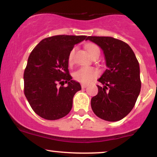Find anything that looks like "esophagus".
Masks as SVG:
<instances>
[{
  "mask_svg": "<svg viewBox=\"0 0 157 157\" xmlns=\"http://www.w3.org/2000/svg\"><path fill=\"white\" fill-rule=\"evenodd\" d=\"M88 86L87 84H84V83H82L81 84V87H82V89H86V87Z\"/></svg>",
  "mask_w": 157,
  "mask_h": 157,
  "instance_id": "obj_1",
  "label": "esophagus"
}]
</instances>
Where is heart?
Segmentation results:
<instances>
[{
	"label": "heart",
	"mask_w": 157,
	"mask_h": 157,
	"mask_svg": "<svg viewBox=\"0 0 157 157\" xmlns=\"http://www.w3.org/2000/svg\"><path fill=\"white\" fill-rule=\"evenodd\" d=\"M86 50L91 57H93L97 52H100L98 46L94 44H89L86 46ZM75 48H71L70 52H68L67 61L68 65H71L74 62V56H75ZM99 71L96 68L93 67H89V66H84V67L80 68L74 74V77L75 79L79 82H82V83H89L91 82L94 79L98 77Z\"/></svg>",
	"instance_id": "obj_1"
}]
</instances>
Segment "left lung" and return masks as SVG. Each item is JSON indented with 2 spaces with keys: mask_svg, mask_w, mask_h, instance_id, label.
<instances>
[{
  "mask_svg": "<svg viewBox=\"0 0 157 157\" xmlns=\"http://www.w3.org/2000/svg\"><path fill=\"white\" fill-rule=\"evenodd\" d=\"M103 50L107 69L98 82V93L91 105L98 117L116 122L127 116L136 103L141 89L140 65L131 48L124 41L111 37L89 36Z\"/></svg>",
  "mask_w": 157,
  "mask_h": 157,
  "instance_id": "8db88e82",
  "label": "left lung"
}]
</instances>
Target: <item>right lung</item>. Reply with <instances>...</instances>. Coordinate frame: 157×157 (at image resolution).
Wrapping results in <instances>:
<instances>
[{
    "label": "right lung",
    "mask_w": 157,
    "mask_h": 157,
    "mask_svg": "<svg viewBox=\"0 0 157 157\" xmlns=\"http://www.w3.org/2000/svg\"><path fill=\"white\" fill-rule=\"evenodd\" d=\"M87 36L60 35L46 37L33 48L24 70V94L40 117L55 120L72 108L74 95L81 90L68 71V52ZM64 83L68 86H63ZM58 84H61L60 87Z\"/></svg>",
    "instance_id": "add662e5"
}]
</instances>
